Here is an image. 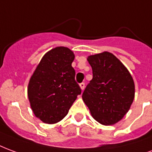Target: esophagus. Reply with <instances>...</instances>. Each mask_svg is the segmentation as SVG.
Returning a JSON list of instances; mask_svg holds the SVG:
<instances>
[{
	"instance_id": "34e87169",
	"label": "esophagus",
	"mask_w": 152,
	"mask_h": 152,
	"mask_svg": "<svg viewBox=\"0 0 152 152\" xmlns=\"http://www.w3.org/2000/svg\"><path fill=\"white\" fill-rule=\"evenodd\" d=\"M79 86H80L81 89H82V90H83V91L84 88H85V83H82L79 84Z\"/></svg>"
}]
</instances>
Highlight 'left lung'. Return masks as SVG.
<instances>
[{"label":"left lung","instance_id":"obj_1","mask_svg":"<svg viewBox=\"0 0 152 152\" xmlns=\"http://www.w3.org/2000/svg\"><path fill=\"white\" fill-rule=\"evenodd\" d=\"M93 77L83 99L92 117L104 126L113 125L129 111L134 98L132 76L113 54L108 52L88 56Z\"/></svg>","mask_w":152,"mask_h":152}]
</instances>
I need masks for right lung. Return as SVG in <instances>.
<instances>
[{"instance_id": "right-lung-1", "label": "right lung", "mask_w": 152, "mask_h": 152, "mask_svg": "<svg viewBox=\"0 0 152 152\" xmlns=\"http://www.w3.org/2000/svg\"><path fill=\"white\" fill-rule=\"evenodd\" d=\"M74 53L57 47L47 53L31 77L28 98L35 117L48 124L61 121L82 92L72 67Z\"/></svg>"}]
</instances>
